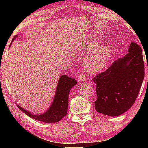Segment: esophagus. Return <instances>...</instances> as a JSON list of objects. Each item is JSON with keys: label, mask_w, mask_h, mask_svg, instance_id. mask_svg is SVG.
Listing matches in <instances>:
<instances>
[{"label": "esophagus", "mask_w": 148, "mask_h": 148, "mask_svg": "<svg viewBox=\"0 0 148 148\" xmlns=\"http://www.w3.org/2000/svg\"><path fill=\"white\" fill-rule=\"evenodd\" d=\"M77 79H78V82H84L86 79V75L84 74V73H81L78 75V77H77Z\"/></svg>", "instance_id": "obj_1"}]
</instances>
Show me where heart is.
<instances>
[{
  "label": "heart",
  "instance_id": "heart-1",
  "mask_svg": "<svg viewBox=\"0 0 148 148\" xmlns=\"http://www.w3.org/2000/svg\"><path fill=\"white\" fill-rule=\"evenodd\" d=\"M99 40L97 38L89 39L79 50V55L88 54L84 60V66L90 73H98L106 67L111 56V50L108 46H98Z\"/></svg>",
  "mask_w": 148,
  "mask_h": 148
}]
</instances>
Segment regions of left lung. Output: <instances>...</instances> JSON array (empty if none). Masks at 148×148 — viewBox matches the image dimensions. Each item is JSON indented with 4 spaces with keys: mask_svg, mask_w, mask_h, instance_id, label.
<instances>
[{
    "mask_svg": "<svg viewBox=\"0 0 148 148\" xmlns=\"http://www.w3.org/2000/svg\"><path fill=\"white\" fill-rule=\"evenodd\" d=\"M144 75L141 48L131 42L124 57L93 78L96 84L95 109L97 112L116 116L128 110L138 96Z\"/></svg>",
    "mask_w": 148,
    "mask_h": 148,
    "instance_id": "obj_1",
    "label": "left lung"
}]
</instances>
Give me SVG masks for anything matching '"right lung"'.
<instances>
[{"label": "right lung", "mask_w": 148, "mask_h": 148, "mask_svg": "<svg viewBox=\"0 0 148 148\" xmlns=\"http://www.w3.org/2000/svg\"><path fill=\"white\" fill-rule=\"evenodd\" d=\"M18 35L13 38L15 40ZM77 84L76 80L66 75L60 76L56 87L55 96L52 105L47 111L42 114H33L19 105L17 107L28 116L44 123H56L61 120L67 113L69 94L73 87Z\"/></svg>", "instance_id": "right-lung-1"}]
</instances>
